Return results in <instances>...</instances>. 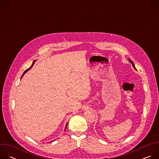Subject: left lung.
<instances>
[{
    "mask_svg": "<svg viewBox=\"0 0 159 159\" xmlns=\"http://www.w3.org/2000/svg\"><path fill=\"white\" fill-rule=\"evenodd\" d=\"M128 60H129V62H130V63H131L132 64V66H133V68H134V69L135 70H137V69H136V68H135V66H134V63L133 62V61H132L131 60L129 59V58H128Z\"/></svg>",
    "mask_w": 159,
    "mask_h": 159,
    "instance_id": "1",
    "label": "left lung"
}]
</instances>
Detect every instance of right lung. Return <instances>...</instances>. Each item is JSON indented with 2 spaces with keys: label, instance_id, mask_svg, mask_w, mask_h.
Instances as JSON below:
<instances>
[{
  "label": "right lung",
  "instance_id": "obj_1",
  "mask_svg": "<svg viewBox=\"0 0 159 159\" xmlns=\"http://www.w3.org/2000/svg\"><path fill=\"white\" fill-rule=\"evenodd\" d=\"M36 61V60L33 61V64H32V65H31V66H30V67L29 68V69H27V70H26V71H25V72H24V73H23V74H22V75L21 76V78H20V79H22V77L24 76V75H25V74H26V72H28V71L29 70H30V69H31V68H32V66H33V65H34V63H35V61ZM67 124H68V123H66V126H65V129H64V130H65V129H66V127H67V125H68ZM53 141H54V140H53Z\"/></svg>",
  "mask_w": 159,
  "mask_h": 159
}]
</instances>
